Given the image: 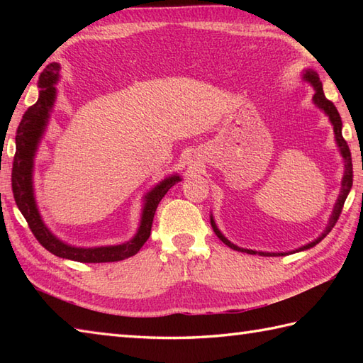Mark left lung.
Returning <instances> with one entry per match:
<instances>
[{
  "mask_svg": "<svg viewBox=\"0 0 363 363\" xmlns=\"http://www.w3.org/2000/svg\"><path fill=\"white\" fill-rule=\"evenodd\" d=\"M303 78H304V81L311 82L313 90H315V95H313V98H312L313 104L317 106L318 109H321L323 112H325V113L328 115L329 121L333 123V126H334L335 142H337V146H338V151H340L342 157H343V162H345V173H343V179H342L340 195H338V198H337V203H335V206H334L333 215H330V218H329V223H328V226H326V229H325V233H323L318 238H315L313 242L307 243V245H304V246H301V248H298V250H295V251H289V252H262V251H254V250L240 248V246L230 243V242L228 240V238L220 233V229L217 228V225H215L213 217L211 215V225H212L213 233L217 234V237L220 238V240H221L223 243L228 245L229 248H233V250H235V251L248 252V254H259V256H287V254H293V252H299V251H306V250L313 248V246L317 245V243H320V242L323 240V238H325V237L330 233V230H333V228L335 226V223H337L338 217H340V213H342L343 204H345V201H346V198H348V194H350V190H351V187H352V160H351V151H350L348 143H346V140H345L343 135H342V118H340V113H338V111H337V107L334 106V103L329 101V99L325 96V91H323L321 81H320L317 73H315L313 70H311V68H309V70H306V72L303 73Z\"/></svg>",
  "mask_w": 363,
  "mask_h": 363,
  "instance_id": "1",
  "label": "left lung"
}]
</instances>
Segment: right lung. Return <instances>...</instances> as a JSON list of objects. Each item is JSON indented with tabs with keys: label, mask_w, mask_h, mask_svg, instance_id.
<instances>
[{
	"label": "right lung",
	"mask_w": 363,
	"mask_h": 363,
	"mask_svg": "<svg viewBox=\"0 0 363 363\" xmlns=\"http://www.w3.org/2000/svg\"><path fill=\"white\" fill-rule=\"evenodd\" d=\"M60 65L52 62L46 65L45 70L38 76V99L34 106L23 115V118L15 135V151L13 167H12V191L15 203H17L23 217L28 221L29 229L33 230L34 237L38 240L45 250L52 252L54 256L70 259L76 262H84V264H101V262H118L134 256L143 243L148 240L151 235L152 218L156 213L160 199L165 196L167 191L172 189L176 182L181 181L179 174H173L160 181L156 187L150 190L145 195L140 226H138L137 234L130 238L129 242L111 246H96V248H78L72 246L54 235L51 230L45 226V223L38 212V207L34 196V157L45 134V129L48 126L50 113L52 111L54 101H56V84L59 81Z\"/></svg>",
	"instance_id": "add662e5"
}]
</instances>
